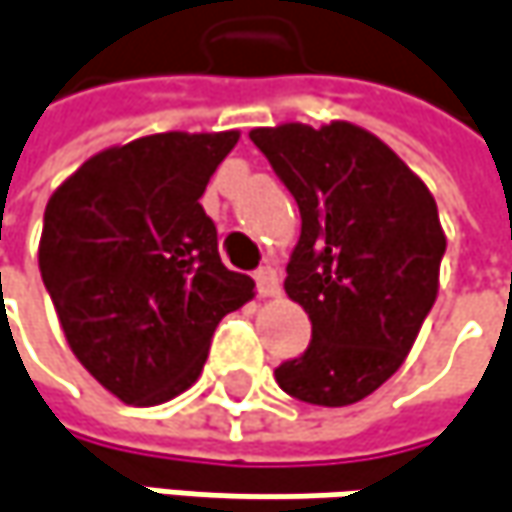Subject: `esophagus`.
<instances>
[{
    "instance_id": "1",
    "label": "esophagus",
    "mask_w": 512,
    "mask_h": 512,
    "mask_svg": "<svg viewBox=\"0 0 512 512\" xmlns=\"http://www.w3.org/2000/svg\"><path fill=\"white\" fill-rule=\"evenodd\" d=\"M256 291H259V296H265V299L279 294V276H276V270L273 268L256 270Z\"/></svg>"
}]
</instances>
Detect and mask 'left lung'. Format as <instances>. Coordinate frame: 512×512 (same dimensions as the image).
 Instances as JSON below:
<instances>
[{"label": "left lung", "instance_id": "left-lung-1", "mask_svg": "<svg viewBox=\"0 0 512 512\" xmlns=\"http://www.w3.org/2000/svg\"><path fill=\"white\" fill-rule=\"evenodd\" d=\"M302 216L285 294L311 345L276 383L314 406H351L395 374L438 296L447 236L421 178L366 129L279 123L250 132Z\"/></svg>", "mask_w": 512, "mask_h": 512}]
</instances>
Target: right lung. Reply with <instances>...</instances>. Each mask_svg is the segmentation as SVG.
<instances>
[{
    "label": "right lung",
    "instance_id": "obj_1",
    "mask_svg": "<svg viewBox=\"0 0 512 512\" xmlns=\"http://www.w3.org/2000/svg\"><path fill=\"white\" fill-rule=\"evenodd\" d=\"M239 132H161L91 155L54 190L39 273L74 357L129 406L187 392L213 331L253 299L198 198Z\"/></svg>",
    "mask_w": 512,
    "mask_h": 512
}]
</instances>
